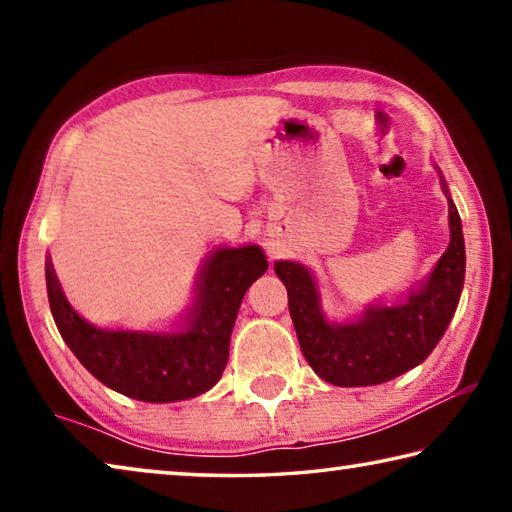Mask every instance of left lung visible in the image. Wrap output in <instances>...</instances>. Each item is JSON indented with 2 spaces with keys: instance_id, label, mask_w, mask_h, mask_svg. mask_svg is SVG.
I'll return each instance as SVG.
<instances>
[{
  "instance_id": "obj_1",
  "label": "left lung",
  "mask_w": 512,
  "mask_h": 512,
  "mask_svg": "<svg viewBox=\"0 0 512 512\" xmlns=\"http://www.w3.org/2000/svg\"><path fill=\"white\" fill-rule=\"evenodd\" d=\"M440 187L449 207V246L431 273L402 293L400 302H370L341 323L323 311L314 271L280 259L275 273L289 293V314L300 350L320 379L334 386H377L404 375L429 357L452 323L465 280V241L443 173Z\"/></svg>"
}]
</instances>
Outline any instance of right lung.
Listing matches in <instances>:
<instances>
[{"instance_id": "right-lung-1", "label": "right lung", "mask_w": 512, "mask_h": 512, "mask_svg": "<svg viewBox=\"0 0 512 512\" xmlns=\"http://www.w3.org/2000/svg\"><path fill=\"white\" fill-rule=\"evenodd\" d=\"M266 268L255 244L216 248L196 275L192 305L171 332L92 325L69 305L51 257L45 275L51 316L74 357L112 391L167 404L203 395L221 379L241 300Z\"/></svg>"}]
</instances>
